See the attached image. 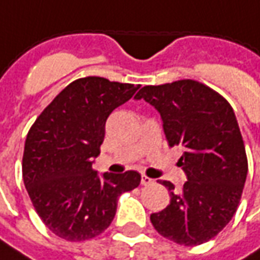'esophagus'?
Instances as JSON below:
<instances>
[{
    "label": "esophagus",
    "instance_id": "1",
    "mask_svg": "<svg viewBox=\"0 0 260 260\" xmlns=\"http://www.w3.org/2000/svg\"><path fill=\"white\" fill-rule=\"evenodd\" d=\"M141 184L142 185H152V184H154V180L149 178V177H146V175H142Z\"/></svg>",
    "mask_w": 260,
    "mask_h": 260
}]
</instances>
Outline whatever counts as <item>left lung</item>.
<instances>
[{"label": "left lung", "instance_id": "obj_1", "mask_svg": "<svg viewBox=\"0 0 260 260\" xmlns=\"http://www.w3.org/2000/svg\"><path fill=\"white\" fill-rule=\"evenodd\" d=\"M135 99H145L160 113L170 146L184 147L178 166L188 181L180 191L160 181L171 201L150 214L153 227L180 245L205 244L235 214L248 174L234 110L212 87L192 79L143 86Z\"/></svg>", "mask_w": 260, "mask_h": 260}]
</instances>
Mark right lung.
I'll return each mask as SVG.
<instances>
[{
    "instance_id": "obj_1",
    "label": "right lung",
    "mask_w": 260,
    "mask_h": 260,
    "mask_svg": "<svg viewBox=\"0 0 260 260\" xmlns=\"http://www.w3.org/2000/svg\"><path fill=\"white\" fill-rule=\"evenodd\" d=\"M139 85L100 76L74 80L44 108L27 132L22 160L26 191L39 217L62 240H91L113 221L119 196L141 184V174L97 175L106 121Z\"/></svg>"
}]
</instances>
